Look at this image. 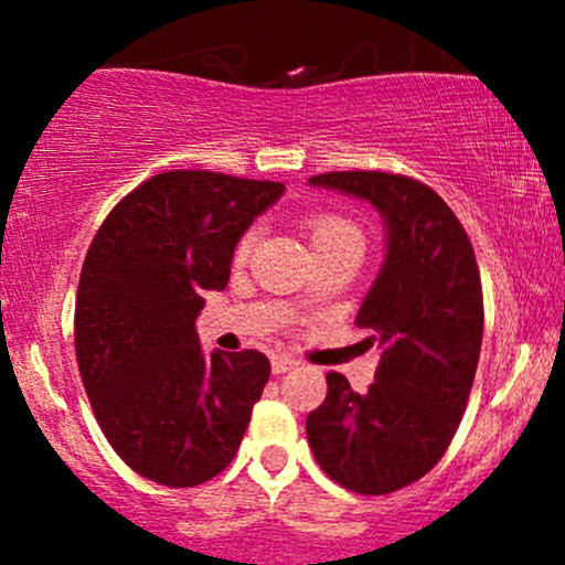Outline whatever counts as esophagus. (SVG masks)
<instances>
[{"label":"esophagus","mask_w":565,"mask_h":565,"mask_svg":"<svg viewBox=\"0 0 565 565\" xmlns=\"http://www.w3.org/2000/svg\"><path fill=\"white\" fill-rule=\"evenodd\" d=\"M270 366H273V374H287V372H292V369H298L300 363L289 355H276L270 361Z\"/></svg>","instance_id":"1"}]
</instances>
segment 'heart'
<instances>
[{
  "label": "heart",
  "instance_id": "b5f03b06",
  "mask_svg": "<svg viewBox=\"0 0 565 565\" xmlns=\"http://www.w3.org/2000/svg\"><path fill=\"white\" fill-rule=\"evenodd\" d=\"M306 235H309V243L315 250L335 248V246L363 248V232L358 230L350 218L335 213L311 215V218L306 221ZM254 241H256V232H246V235L241 237V243H237V250H235L237 262H243L250 254Z\"/></svg>",
  "mask_w": 565,
  "mask_h": 565
}]
</instances>
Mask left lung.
<instances>
[{
	"instance_id": "obj_1",
	"label": "left lung",
	"mask_w": 565,
	"mask_h": 565,
	"mask_svg": "<svg viewBox=\"0 0 565 565\" xmlns=\"http://www.w3.org/2000/svg\"><path fill=\"white\" fill-rule=\"evenodd\" d=\"M309 185L372 204L385 226V259L355 317L380 347L374 383L355 393L330 372L306 435L333 481L388 494L440 461L467 407L483 335L476 254L454 210L424 182L328 172Z\"/></svg>"
}]
</instances>
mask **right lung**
Masks as SVG:
<instances>
[{"label":"right lung","mask_w":565,"mask_h":565,"mask_svg":"<svg viewBox=\"0 0 565 565\" xmlns=\"http://www.w3.org/2000/svg\"><path fill=\"white\" fill-rule=\"evenodd\" d=\"M284 182L156 174L108 213L84 259L76 358L119 459L163 487L218 476L241 448L270 377L262 352L204 355V292L230 284L235 246Z\"/></svg>","instance_id":"right-lung-1"}]
</instances>
